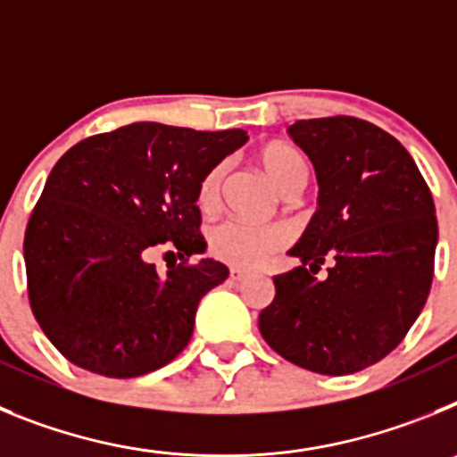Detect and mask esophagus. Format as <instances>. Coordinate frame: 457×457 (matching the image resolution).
<instances>
[{
    "label": "esophagus",
    "instance_id": "obj_1",
    "mask_svg": "<svg viewBox=\"0 0 457 457\" xmlns=\"http://www.w3.org/2000/svg\"><path fill=\"white\" fill-rule=\"evenodd\" d=\"M228 277H231L233 281H242V278H247V277H249V272H245V270L233 268V270H231V274H228Z\"/></svg>",
    "mask_w": 457,
    "mask_h": 457
}]
</instances>
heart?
Segmentation results:
<instances>
[{"label": "heart", "instance_id": "1", "mask_svg": "<svg viewBox=\"0 0 457 457\" xmlns=\"http://www.w3.org/2000/svg\"><path fill=\"white\" fill-rule=\"evenodd\" d=\"M258 162L274 185L284 192L295 180H306V160L288 144H268L258 153ZM226 167L217 164L204 176L199 185V205L212 208L220 201ZM288 231L284 226H258L240 220H226L215 224L208 233V249L221 263L252 270L263 265L274 252L286 247Z\"/></svg>", "mask_w": 457, "mask_h": 457}]
</instances>
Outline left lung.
Masks as SVG:
<instances>
[{
  "instance_id": "1",
  "label": "left lung",
  "mask_w": 457,
  "mask_h": 457,
  "mask_svg": "<svg viewBox=\"0 0 457 457\" xmlns=\"http://www.w3.org/2000/svg\"><path fill=\"white\" fill-rule=\"evenodd\" d=\"M288 135L316 169L318 210L288 249L302 265L274 277L258 329L302 369L357 373L386 357L426 304L437 247L433 194L401 141L369 120H297Z\"/></svg>"
}]
</instances>
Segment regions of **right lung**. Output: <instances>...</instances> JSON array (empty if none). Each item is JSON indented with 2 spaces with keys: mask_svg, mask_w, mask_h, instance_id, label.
<instances>
[{
  "mask_svg": "<svg viewBox=\"0 0 457 457\" xmlns=\"http://www.w3.org/2000/svg\"><path fill=\"white\" fill-rule=\"evenodd\" d=\"M247 141L245 130L123 125L79 141L54 164L24 233L29 302L68 361L137 378L183 353L201 297L228 268L205 252L196 208L205 173ZM184 261L160 275L153 248Z\"/></svg>",
  "mask_w": 457,
  "mask_h": 457,
  "instance_id": "1",
  "label": "right lung"
}]
</instances>
